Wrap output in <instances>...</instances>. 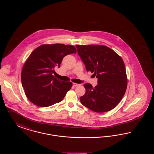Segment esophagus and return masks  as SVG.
<instances>
[{
	"mask_svg": "<svg viewBox=\"0 0 154 154\" xmlns=\"http://www.w3.org/2000/svg\"><path fill=\"white\" fill-rule=\"evenodd\" d=\"M73 85L74 87H77V86H79V85H80V84H77V83H73Z\"/></svg>",
	"mask_w": 154,
	"mask_h": 154,
	"instance_id": "1",
	"label": "esophagus"
}]
</instances>
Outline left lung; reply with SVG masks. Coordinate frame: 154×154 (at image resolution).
Segmentation results:
<instances>
[{
    "mask_svg": "<svg viewBox=\"0 0 154 154\" xmlns=\"http://www.w3.org/2000/svg\"><path fill=\"white\" fill-rule=\"evenodd\" d=\"M79 55L87 72L94 73L97 85L84 84L86 92L81 96L82 105L97 112L115 108L125 94L127 77L122 58L109 47L99 45H76Z\"/></svg>",
    "mask_w": 154,
    "mask_h": 154,
    "instance_id": "8db88e82",
    "label": "left lung"
}]
</instances>
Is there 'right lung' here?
Wrapping results in <instances>:
<instances>
[{"label":"right lung","mask_w":154,"mask_h":154,"mask_svg":"<svg viewBox=\"0 0 154 154\" xmlns=\"http://www.w3.org/2000/svg\"><path fill=\"white\" fill-rule=\"evenodd\" d=\"M76 52L73 45L53 44L42 45L30 54L23 66L21 82L31 102L45 107L63 100L73 84L59 80L53 73L65 56Z\"/></svg>","instance_id":"add662e5"}]
</instances>
